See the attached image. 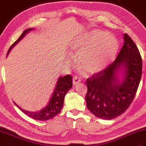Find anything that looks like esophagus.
Segmentation results:
<instances>
[{
  "mask_svg": "<svg viewBox=\"0 0 146 146\" xmlns=\"http://www.w3.org/2000/svg\"><path fill=\"white\" fill-rule=\"evenodd\" d=\"M81 82V79L80 78V77L77 76H75L73 78V85H76L77 84H78V83Z\"/></svg>",
  "mask_w": 146,
  "mask_h": 146,
  "instance_id": "1",
  "label": "esophagus"
}]
</instances>
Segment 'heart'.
Returning <instances> with one entry per match:
<instances>
[{
  "label": "heart",
  "mask_w": 146,
  "mask_h": 146,
  "mask_svg": "<svg viewBox=\"0 0 146 146\" xmlns=\"http://www.w3.org/2000/svg\"><path fill=\"white\" fill-rule=\"evenodd\" d=\"M118 41L103 31H92L71 46V51L79 55L78 62L86 73L95 74L107 68L115 54Z\"/></svg>",
  "instance_id": "obj_1"
}]
</instances>
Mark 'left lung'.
I'll use <instances>...</instances> for the list:
<instances>
[{
  "label": "left lung",
  "instance_id": "left-lung-1",
  "mask_svg": "<svg viewBox=\"0 0 146 146\" xmlns=\"http://www.w3.org/2000/svg\"><path fill=\"white\" fill-rule=\"evenodd\" d=\"M115 61L103 71L86 79V102L88 109L96 117L111 120L129 107L137 92L142 76L141 56L135 42L127 34ZM125 68L124 78L116 75L118 68Z\"/></svg>",
  "mask_w": 146,
  "mask_h": 146
}]
</instances>
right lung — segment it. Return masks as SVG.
Here are the masks:
<instances>
[{"label": "right lung", "instance_id": "right-lung-1", "mask_svg": "<svg viewBox=\"0 0 146 146\" xmlns=\"http://www.w3.org/2000/svg\"><path fill=\"white\" fill-rule=\"evenodd\" d=\"M31 30H33V29L29 28L24 31L19 39L16 41H15L9 48L7 52V55L11 50V49L13 48V46L16 44L27 33H29ZM72 80L73 78L70 75H67L63 77H59L54 92H52L51 97L49 98L48 103H46V104L44 105L41 109L38 110L27 111L21 108L15 103L14 104L23 112L33 119L42 121L51 119L55 116H56L61 111L62 107L63 106L65 95L73 86Z\"/></svg>", "mask_w": 146, "mask_h": 146}]
</instances>
